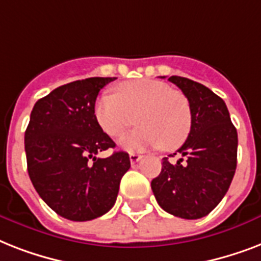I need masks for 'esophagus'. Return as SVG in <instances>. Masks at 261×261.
<instances>
[{
    "label": "esophagus",
    "instance_id": "1",
    "mask_svg": "<svg viewBox=\"0 0 261 261\" xmlns=\"http://www.w3.org/2000/svg\"><path fill=\"white\" fill-rule=\"evenodd\" d=\"M141 159H142V155H141V154H135V153H131V154H130L131 165H135L137 163H139V161H141Z\"/></svg>",
    "mask_w": 261,
    "mask_h": 261
}]
</instances>
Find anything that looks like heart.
<instances>
[{
  "label": "heart",
  "mask_w": 261,
  "mask_h": 261,
  "mask_svg": "<svg viewBox=\"0 0 261 261\" xmlns=\"http://www.w3.org/2000/svg\"><path fill=\"white\" fill-rule=\"evenodd\" d=\"M94 116L110 137H120L137 122L135 130L122 137L120 146L128 151L159 147L173 150L190 134L192 115L188 98L155 80H134L120 84L116 94L97 98Z\"/></svg>",
  "instance_id": "heart-1"
}]
</instances>
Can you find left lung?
Masks as SVG:
<instances>
[{
    "instance_id": "8db88e82",
    "label": "left lung",
    "mask_w": 261,
    "mask_h": 261,
    "mask_svg": "<svg viewBox=\"0 0 261 261\" xmlns=\"http://www.w3.org/2000/svg\"><path fill=\"white\" fill-rule=\"evenodd\" d=\"M168 80L188 98L192 123L177 150L181 159L176 164L163 159L151 190L163 210L178 218L198 219L214 210L230 187L237 167V130L225 101L213 90L178 75Z\"/></svg>"
}]
</instances>
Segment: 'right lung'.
I'll return each mask as SVG.
<instances>
[{"label": "right lung", "instance_id": "obj_1", "mask_svg": "<svg viewBox=\"0 0 261 261\" xmlns=\"http://www.w3.org/2000/svg\"><path fill=\"white\" fill-rule=\"evenodd\" d=\"M115 77H92L57 88L38 100L25 130L28 174L39 196L63 218L84 222L101 217L116 202L126 151L97 153L115 142L98 126L94 102Z\"/></svg>", "mask_w": 261, "mask_h": 261}]
</instances>
